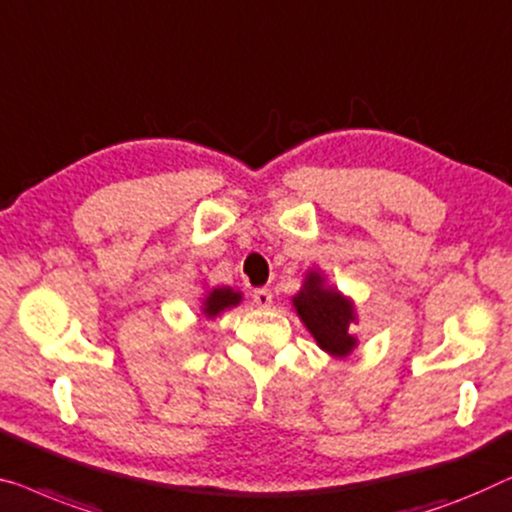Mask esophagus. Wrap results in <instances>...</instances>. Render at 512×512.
I'll return each instance as SVG.
<instances>
[{"label":"esophagus","instance_id":"obj_1","mask_svg":"<svg viewBox=\"0 0 512 512\" xmlns=\"http://www.w3.org/2000/svg\"><path fill=\"white\" fill-rule=\"evenodd\" d=\"M254 302L261 309H268V307H272V293L268 291V288H258V291H254Z\"/></svg>","mask_w":512,"mask_h":512}]
</instances>
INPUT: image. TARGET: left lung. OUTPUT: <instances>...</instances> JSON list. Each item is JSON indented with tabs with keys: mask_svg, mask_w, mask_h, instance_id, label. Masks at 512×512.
<instances>
[{
	"mask_svg": "<svg viewBox=\"0 0 512 512\" xmlns=\"http://www.w3.org/2000/svg\"><path fill=\"white\" fill-rule=\"evenodd\" d=\"M291 302L295 314L305 323L321 351L332 358H348L358 348L360 337L355 335V325H358L355 302L337 286L328 284V277L321 268H309L305 272V281Z\"/></svg>",
	"mask_w": 512,
	"mask_h": 512,
	"instance_id": "left-lung-1",
	"label": "left lung"
}]
</instances>
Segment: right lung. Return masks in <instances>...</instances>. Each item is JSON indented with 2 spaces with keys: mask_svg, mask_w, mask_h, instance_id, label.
<instances>
[{
  "mask_svg": "<svg viewBox=\"0 0 512 512\" xmlns=\"http://www.w3.org/2000/svg\"><path fill=\"white\" fill-rule=\"evenodd\" d=\"M240 302H242V293L235 291V288L212 286V288H207L205 295L201 298V316L207 318V321H212V318L224 314L226 309L238 307Z\"/></svg>",
  "mask_w": 512,
  "mask_h": 512,
  "instance_id": "obj_1",
  "label": "right lung"
}]
</instances>
